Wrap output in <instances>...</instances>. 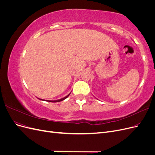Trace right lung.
I'll return each mask as SVG.
<instances>
[{
    "mask_svg": "<svg viewBox=\"0 0 155 155\" xmlns=\"http://www.w3.org/2000/svg\"><path fill=\"white\" fill-rule=\"evenodd\" d=\"M70 94V93L69 94H68L67 96H65L63 98H61V99H59V100H42V99H39V100H43V101H49V102H59V101H61L66 99V98H67L69 96Z\"/></svg>",
    "mask_w": 155,
    "mask_h": 155,
    "instance_id": "right-lung-1",
    "label": "right lung"
}]
</instances>
